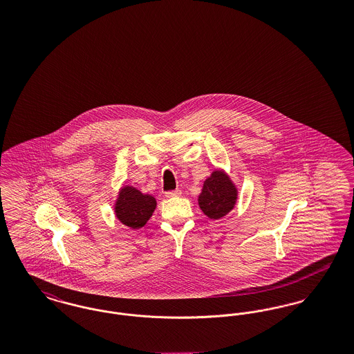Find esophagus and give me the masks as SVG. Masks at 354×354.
<instances>
[{
    "label": "esophagus",
    "mask_w": 354,
    "mask_h": 354,
    "mask_svg": "<svg viewBox=\"0 0 354 354\" xmlns=\"http://www.w3.org/2000/svg\"><path fill=\"white\" fill-rule=\"evenodd\" d=\"M180 195H182V191H180V189H174V191H169V192H166V196H167V198L180 196Z\"/></svg>",
    "instance_id": "obj_1"
}]
</instances>
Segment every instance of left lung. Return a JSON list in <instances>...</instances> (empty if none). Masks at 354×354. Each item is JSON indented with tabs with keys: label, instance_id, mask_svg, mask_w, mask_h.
Instances as JSON below:
<instances>
[{
	"label": "left lung",
	"instance_id": "1",
	"mask_svg": "<svg viewBox=\"0 0 354 354\" xmlns=\"http://www.w3.org/2000/svg\"><path fill=\"white\" fill-rule=\"evenodd\" d=\"M237 201V189L230 176L221 171H214L203 185L199 195V207L209 219L218 220L234 209Z\"/></svg>",
	"mask_w": 354,
	"mask_h": 354
}]
</instances>
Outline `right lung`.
Returning a JSON list of instances; mask_svg holds the SVG:
<instances>
[{"mask_svg":"<svg viewBox=\"0 0 354 354\" xmlns=\"http://www.w3.org/2000/svg\"><path fill=\"white\" fill-rule=\"evenodd\" d=\"M155 208L156 201L153 196L142 194L131 185H124L119 191L114 209L122 224L133 230H139L151 218Z\"/></svg>","mask_w":354,"mask_h":354,"instance_id":"1","label":"right lung"}]
</instances>
